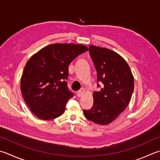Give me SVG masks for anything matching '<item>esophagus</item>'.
<instances>
[{"label": "esophagus", "instance_id": "34e87169", "mask_svg": "<svg viewBox=\"0 0 160 160\" xmlns=\"http://www.w3.org/2000/svg\"><path fill=\"white\" fill-rule=\"evenodd\" d=\"M85 89L82 88L77 92V96L78 97H82V96L85 94Z\"/></svg>", "mask_w": 160, "mask_h": 160}]
</instances>
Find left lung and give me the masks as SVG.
I'll return each instance as SVG.
<instances>
[{
    "label": "left lung",
    "instance_id": "8db88e82",
    "mask_svg": "<svg viewBox=\"0 0 160 160\" xmlns=\"http://www.w3.org/2000/svg\"><path fill=\"white\" fill-rule=\"evenodd\" d=\"M89 54L97 72V81L103 83L93 94L91 109L84 110L88 120L100 125L111 123L129 105L133 91V76L123 57L105 48L89 46ZM97 87H100L97 84Z\"/></svg>",
    "mask_w": 160,
    "mask_h": 160
}]
</instances>
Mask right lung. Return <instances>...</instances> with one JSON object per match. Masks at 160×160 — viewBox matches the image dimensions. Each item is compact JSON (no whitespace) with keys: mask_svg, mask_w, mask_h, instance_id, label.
<instances>
[{"mask_svg":"<svg viewBox=\"0 0 160 160\" xmlns=\"http://www.w3.org/2000/svg\"><path fill=\"white\" fill-rule=\"evenodd\" d=\"M88 50L83 45L56 43L34 54L26 64L21 78V91L31 111L41 120L62 115L73 94L67 87L68 65Z\"/></svg>","mask_w":160,"mask_h":160,"instance_id":"right-lung-1","label":"right lung"}]
</instances>
